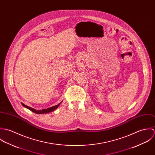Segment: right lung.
I'll return each mask as SVG.
<instances>
[{"mask_svg":"<svg viewBox=\"0 0 155 155\" xmlns=\"http://www.w3.org/2000/svg\"><path fill=\"white\" fill-rule=\"evenodd\" d=\"M61 103V102L60 103L58 104H57V105H56V106H52V107H49V108H48V109H43V110H36V109H33V108H31V107H28V106L25 105L24 104H23V103H21L22 106H23L24 107L28 109V110H30L31 111H33V112H34V113H36V114L48 113H49V112H51V111H52L55 110V109H57L58 108V107L60 106V104Z\"/></svg>","mask_w":155,"mask_h":155,"instance_id":"add662e5","label":"right lung"}]
</instances>
